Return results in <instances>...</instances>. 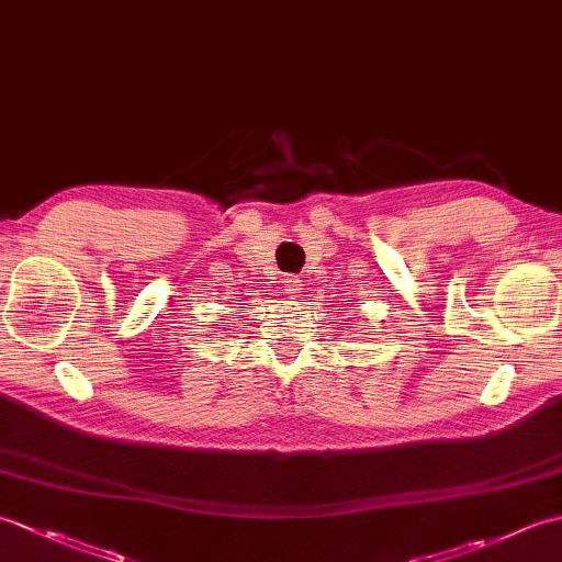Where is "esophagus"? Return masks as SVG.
<instances>
[{"label": "esophagus", "mask_w": 562, "mask_h": 562, "mask_svg": "<svg viewBox=\"0 0 562 562\" xmlns=\"http://www.w3.org/2000/svg\"><path fill=\"white\" fill-rule=\"evenodd\" d=\"M284 288H288V294L292 296V300H296V296H302V280L300 278H288L284 280Z\"/></svg>", "instance_id": "esophagus-1"}]
</instances>
